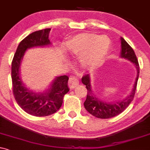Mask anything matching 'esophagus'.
I'll return each mask as SVG.
<instances>
[{
	"mask_svg": "<svg viewBox=\"0 0 150 150\" xmlns=\"http://www.w3.org/2000/svg\"><path fill=\"white\" fill-rule=\"evenodd\" d=\"M79 83V79L77 77L74 76H70L69 80V86L70 88H74L75 86H76Z\"/></svg>",
	"mask_w": 150,
	"mask_h": 150,
	"instance_id": "1",
	"label": "esophagus"
}]
</instances>
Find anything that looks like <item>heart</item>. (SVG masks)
Listing matches in <instances>:
<instances>
[{
    "instance_id": "1",
    "label": "heart",
    "mask_w": 150,
    "mask_h": 150,
    "mask_svg": "<svg viewBox=\"0 0 150 150\" xmlns=\"http://www.w3.org/2000/svg\"><path fill=\"white\" fill-rule=\"evenodd\" d=\"M110 45L107 36L82 33L71 38L67 43V49L72 56L79 57L82 67L94 70L104 62Z\"/></svg>"
}]
</instances>
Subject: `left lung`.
I'll use <instances>...</instances> for the list:
<instances>
[{"mask_svg":"<svg viewBox=\"0 0 150 150\" xmlns=\"http://www.w3.org/2000/svg\"><path fill=\"white\" fill-rule=\"evenodd\" d=\"M120 39L121 47H122L120 57L128 59L129 61L134 64L137 69V71L136 79L134 83L132 91L125 99L118 101H114V102H107V101H101L99 98L96 97L93 90L91 89V79H90L89 74L83 76L81 79V81L86 86V89H87V96H86V101L83 103V105L88 113L97 118H112V117H115V116H117L118 114L122 113L132 101L135 91H136L139 74V65L138 63L137 58L135 55V53L132 48L127 43V41L122 37H121Z\"/></svg>","mask_w":150,"mask_h":150,"instance_id":"1","label":"left lung"}]
</instances>
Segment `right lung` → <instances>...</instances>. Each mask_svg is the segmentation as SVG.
<instances>
[{"mask_svg": "<svg viewBox=\"0 0 150 150\" xmlns=\"http://www.w3.org/2000/svg\"><path fill=\"white\" fill-rule=\"evenodd\" d=\"M51 28L37 30L21 41L14 54L11 65L13 92L18 104L30 115L46 117L57 112L62 107L64 96L69 92V77L56 76L49 88L44 92H34L23 84L20 77V66L28 49L51 44L49 39Z\"/></svg>", "mask_w": 150, "mask_h": 150, "instance_id": "add662e5", "label": "right lung"}]
</instances>
